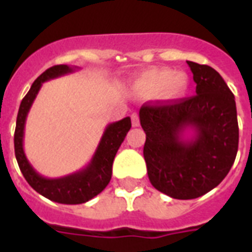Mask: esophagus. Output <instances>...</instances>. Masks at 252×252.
<instances>
[{
  "mask_svg": "<svg viewBox=\"0 0 252 252\" xmlns=\"http://www.w3.org/2000/svg\"><path fill=\"white\" fill-rule=\"evenodd\" d=\"M130 118H132V126H140V119H138V114L133 112Z\"/></svg>",
  "mask_w": 252,
  "mask_h": 252,
  "instance_id": "obj_1",
  "label": "esophagus"
}]
</instances>
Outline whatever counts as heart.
<instances>
[{
	"instance_id": "heart-1",
	"label": "heart",
	"mask_w": 252,
	"mask_h": 252,
	"mask_svg": "<svg viewBox=\"0 0 252 252\" xmlns=\"http://www.w3.org/2000/svg\"><path fill=\"white\" fill-rule=\"evenodd\" d=\"M189 86V78L184 72H175L170 68H158L148 70L138 77L132 85L137 94H156L162 91L168 99L183 96Z\"/></svg>"
}]
</instances>
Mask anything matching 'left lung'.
Instances as JSON below:
<instances>
[{"instance_id":"left-lung-1","label":"left lung","mask_w":252,"mask_h":252,"mask_svg":"<svg viewBox=\"0 0 252 252\" xmlns=\"http://www.w3.org/2000/svg\"><path fill=\"white\" fill-rule=\"evenodd\" d=\"M187 64L195 96L140 110L150 183L179 200L196 199L217 187L234 163L239 140L234 95L226 82L208 65Z\"/></svg>"}]
</instances>
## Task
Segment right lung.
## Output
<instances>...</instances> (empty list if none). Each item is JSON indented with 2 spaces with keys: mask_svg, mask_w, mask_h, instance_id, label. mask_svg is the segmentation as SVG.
I'll use <instances>...</instances> for the list:
<instances>
[{
  "mask_svg": "<svg viewBox=\"0 0 252 252\" xmlns=\"http://www.w3.org/2000/svg\"><path fill=\"white\" fill-rule=\"evenodd\" d=\"M76 70H78L77 66L55 65L37 77L29 93L22 99L17 116L15 134H14L15 158L27 183L41 196L60 204L86 203L99 195L107 187L112 175V163L115 156L132 126L129 116L108 124L103 132L102 138L91 161L84 168H81L80 171L61 178H45L40 175L29 162L23 149L26 119L37 93L41 89V85L47 81L59 78L65 74H70Z\"/></svg>",
  "mask_w": 252,
  "mask_h": 252,
  "instance_id": "1",
  "label": "right lung"
}]
</instances>
